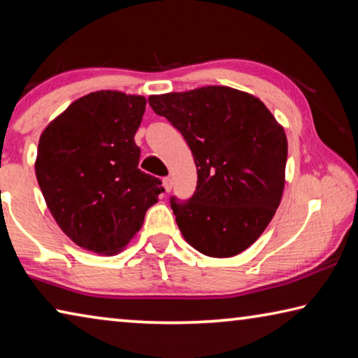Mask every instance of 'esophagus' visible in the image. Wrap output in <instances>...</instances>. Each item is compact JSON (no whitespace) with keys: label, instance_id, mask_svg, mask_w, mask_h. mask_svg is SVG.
Masks as SVG:
<instances>
[{"label":"esophagus","instance_id":"obj_1","mask_svg":"<svg viewBox=\"0 0 358 358\" xmlns=\"http://www.w3.org/2000/svg\"><path fill=\"white\" fill-rule=\"evenodd\" d=\"M162 185H164V189L169 192L172 189V180H171V177H166V178H162Z\"/></svg>","mask_w":358,"mask_h":358}]
</instances>
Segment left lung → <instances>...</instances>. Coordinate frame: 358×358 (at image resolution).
Returning a JSON list of instances; mask_svg holds the SVG:
<instances>
[{
  "instance_id": "left-lung-1",
  "label": "left lung",
  "mask_w": 358,
  "mask_h": 358,
  "mask_svg": "<svg viewBox=\"0 0 358 358\" xmlns=\"http://www.w3.org/2000/svg\"><path fill=\"white\" fill-rule=\"evenodd\" d=\"M181 132L197 167L187 201L171 197L185 240L210 257L237 256L256 241L281 202L287 138L254 96L229 87L150 96Z\"/></svg>"
}]
</instances>
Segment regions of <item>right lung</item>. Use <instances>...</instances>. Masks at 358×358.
Returning a JSON list of instances; mask_svg holds the SVG:
<instances>
[{
    "mask_svg": "<svg viewBox=\"0 0 358 358\" xmlns=\"http://www.w3.org/2000/svg\"><path fill=\"white\" fill-rule=\"evenodd\" d=\"M147 99L96 92L42 132L36 178L58 226L85 250L113 254L129 243L162 181L138 169L134 136Z\"/></svg>",
    "mask_w": 358,
    "mask_h": 358,
    "instance_id": "obj_1",
    "label": "right lung"
}]
</instances>
